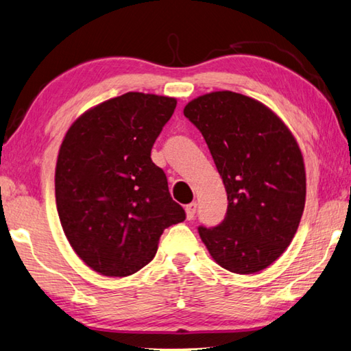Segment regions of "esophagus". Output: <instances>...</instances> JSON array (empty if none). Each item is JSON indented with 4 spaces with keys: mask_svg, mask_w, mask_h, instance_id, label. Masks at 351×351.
Instances as JSON below:
<instances>
[{
    "mask_svg": "<svg viewBox=\"0 0 351 351\" xmlns=\"http://www.w3.org/2000/svg\"><path fill=\"white\" fill-rule=\"evenodd\" d=\"M184 210H186V218L188 220H193V218L195 217V210H197V203H189L186 204V208H184Z\"/></svg>",
    "mask_w": 351,
    "mask_h": 351,
    "instance_id": "1",
    "label": "esophagus"
}]
</instances>
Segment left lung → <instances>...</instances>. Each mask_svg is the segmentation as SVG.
Returning <instances> with one entry per match:
<instances>
[{"instance_id":"left-lung-1","label":"left lung","mask_w":351,"mask_h":351,"mask_svg":"<svg viewBox=\"0 0 351 351\" xmlns=\"http://www.w3.org/2000/svg\"><path fill=\"white\" fill-rule=\"evenodd\" d=\"M208 143L228 194L218 226H200L217 264L247 275L270 266L292 243L306 204V168L293 134L266 105L213 91L183 110Z\"/></svg>"}]
</instances>
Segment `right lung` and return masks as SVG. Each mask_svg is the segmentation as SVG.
Returning a JSON list of instances; mask_svg holds the SVG:
<instances>
[{
	"instance_id": "add662e5",
	"label": "right lung",
	"mask_w": 351,
	"mask_h": 351,
	"mask_svg": "<svg viewBox=\"0 0 351 351\" xmlns=\"http://www.w3.org/2000/svg\"><path fill=\"white\" fill-rule=\"evenodd\" d=\"M176 105V97L130 91L87 110L65 133L55 171L59 220L97 274H136L154 258L163 230L186 218L151 160Z\"/></svg>"
}]
</instances>
